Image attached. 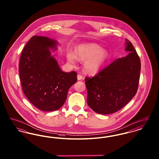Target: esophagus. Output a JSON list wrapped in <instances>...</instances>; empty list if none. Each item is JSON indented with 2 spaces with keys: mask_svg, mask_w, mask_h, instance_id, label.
<instances>
[{
  "mask_svg": "<svg viewBox=\"0 0 159 159\" xmlns=\"http://www.w3.org/2000/svg\"><path fill=\"white\" fill-rule=\"evenodd\" d=\"M83 79V77L82 75H77V80H82Z\"/></svg>",
  "mask_w": 159,
  "mask_h": 159,
  "instance_id": "34e87169",
  "label": "esophagus"
}]
</instances>
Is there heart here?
<instances>
[{
    "instance_id": "b5f03b06",
    "label": "heart",
    "mask_w": 159,
    "mask_h": 159,
    "mask_svg": "<svg viewBox=\"0 0 159 159\" xmlns=\"http://www.w3.org/2000/svg\"><path fill=\"white\" fill-rule=\"evenodd\" d=\"M108 57L106 51L101 50V48L95 44H84L79 46L75 51V55L68 53V61L75 64L77 59L84 61V70L88 73L98 72Z\"/></svg>"
}]
</instances>
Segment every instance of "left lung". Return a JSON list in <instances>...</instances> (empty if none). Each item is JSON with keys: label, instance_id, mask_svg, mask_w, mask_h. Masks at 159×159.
I'll use <instances>...</instances> for the list:
<instances>
[{"label": "left lung", "instance_id": "obj_1", "mask_svg": "<svg viewBox=\"0 0 159 159\" xmlns=\"http://www.w3.org/2000/svg\"><path fill=\"white\" fill-rule=\"evenodd\" d=\"M128 54L113 61L93 77H86L87 102L95 112L114 113L135 95L140 77L141 61L132 43L126 39Z\"/></svg>", "mask_w": 159, "mask_h": 159}]
</instances>
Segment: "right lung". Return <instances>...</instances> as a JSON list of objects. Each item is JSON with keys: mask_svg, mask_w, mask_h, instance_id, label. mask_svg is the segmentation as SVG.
Listing matches in <instances>:
<instances>
[{"mask_svg": "<svg viewBox=\"0 0 159 159\" xmlns=\"http://www.w3.org/2000/svg\"><path fill=\"white\" fill-rule=\"evenodd\" d=\"M57 42L44 36H34L23 49L19 75L23 92L39 110L52 111L64 104L69 88L77 82V73L63 72L51 56L50 48Z\"/></svg>", "mask_w": 159, "mask_h": 159, "instance_id": "add662e5", "label": "right lung"}]
</instances>
